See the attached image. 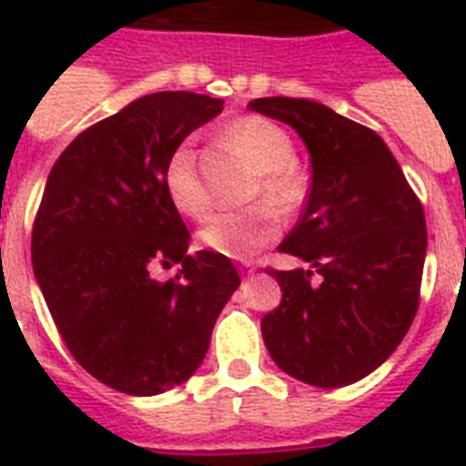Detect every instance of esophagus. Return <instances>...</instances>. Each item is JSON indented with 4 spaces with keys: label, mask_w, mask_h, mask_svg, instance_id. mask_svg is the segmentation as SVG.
Masks as SVG:
<instances>
[{
    "label": "esophagus",
    "mask_w": 466,
    "mask_h": 466,
    "mask_svg": "<svg viewBox=\"0 0 466 466\" xmlns=\"http://www.w3.org/2000/svg\"><path fill=\"white\" fill-rule=\"evenodd\" d=\"M244 276H247V278H251V276H254V268H248L247 273H244Z\"/></svg>",
    "instance_id": "34e87169"
}]
</instances>
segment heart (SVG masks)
<instances>
[{"instance_id": "1", "label": "heart", "mask_w": 466, "mask_h": 466, "mask_svg": "<svg viewBox=\"0 0 466 466\" xmlns=\"http://www.w3.org/2000/svg\"><path fill=\"white\" fill-rule=\"evenodd\" d=\"M227 140L261 171L258 190L276 210L292 212L302 200V183L295 174V145L288 130L273 120L247 116L227 127ZM164 190L174 208L188 218H203L210 208V193L198 171L196 149L190 142L176 145L164 164ZM278 215L266 203L241 210L215 212L205 219L198 239L208 251L237 261H251L278 239Z\"/></svg>"}]
</instances>
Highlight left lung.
<instances>
[{
	"label": "left lung",
	"instance_id": "obj_1",
	"mask_svg": "<svg viewBox=\"0 0 466 466\" xmlns=\"http://www.w3.org/2000/svg\"><path fill=\"white\" fill-rule=\"evenodd\" d=\"M248 108L295 127L311 159L305 212L278 248L309 268H266L283 299L261 319L263 340L299 382L346 387L397 350L419 311L423 205L375 130L307 98Z\"/></svg>",
	"mask_w": 466,
	"mask_h": 466
}]
</instances>
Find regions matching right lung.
<instances>
[{
    "mask_svg": "<svg viewBox=\"0 0 466 466\" xmlns=\"http://www.w3.org/2000/svg\"><path fill=\"white\" fill-rule=\"evenodd\" d=\"M222 98L149 94L79 133L55 161L31 234L33 273L75 360L98 382L155 397L203 362L239 288L227 256H188L190 234L164 190L176 145ZM181 262L174 279L151 276Z\"/></svg>",
    "mask_w": 466,
    "mask_h": 466,
    "instance_id": "right-lung-1",
    "label": "right lung"
}]
</instances>
